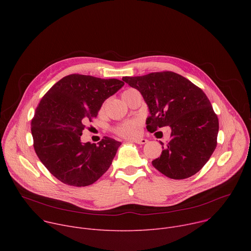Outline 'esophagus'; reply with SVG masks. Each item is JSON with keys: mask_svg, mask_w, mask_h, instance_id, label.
Returning <instances> with one entry per match:
<instances>
[{"mask_svg": "<svg viewBox=\"0 0 251 251\" xmlns=\"http://www.w3.org/2000/svg\"><path fill=\"white\" fill-rule=\"evenodd\" d=\"M132 142L136 143V144H140V145H143V144H146V143L148 142L147 139H144V138H138V139H135L133 140Z\"/></svg>", "mask_w": 251, "mask_h": 251, "instance_id": "34e87169", "label": "esophagus"}]
</instances>
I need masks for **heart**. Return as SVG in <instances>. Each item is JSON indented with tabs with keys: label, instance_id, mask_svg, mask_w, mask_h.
<instances>
[{
	"label": "heart",
	"instance_id": "obj_1",
	"mask_svg": "<svg viewBox=\"0 0 251 251\" xmlns=\"http://www.w3.org/2000/svg\"><path fill=\"white\" fill-rule=\"evenodd\" d=\"M129 90H132V89H128L126 90L125 92L129 91ZM124 92V93H125ZM138 127H139V122L137 120H130V121H127L123 124H121L118 128H117V133L123 137H133L134 135H136L137 133V130H138Z\"/></svg>",
	"mask_w": 251,
	"mask_h": 251
}]
</instances>
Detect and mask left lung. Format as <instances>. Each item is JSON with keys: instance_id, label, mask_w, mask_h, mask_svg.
Returning a JSON list of instances; mask_svg holds the SVG:
<instances>
[{"instance_id": "8db88e82", "label": "left lung", "mask_w": 251, "mask_h": 251, "mask_svg": "<svg viewBox=\"0 0 251 251\" xmlns=\"http://www.w3.org/2000/svg\"><path fill=\"white\" fill-rule=\"evenodd\" d=\"M123 81L137 89L148 105L146 120L151 133L170 126L171 140L152 165L163 175L183 180L197 174L217 147L219 119L203 93L184 76L172 73H152L125 76Z\"/></svg>"}]
</instances>
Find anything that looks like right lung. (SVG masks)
Returning a JSON list of instances; mask_svg holds the SVG:
<instances>
[{
	"label": "right lung",
	"mask_w": 251,
	"mask_h": 251,
	"mask_svg": "<svg viewBox=\"0 0 251 251\" xmlns=\"http://www.w3.org/2000/svg\"><path fill=\"white\" fill-rule=\"evenodd\" d=\"M123 85L114 78L70 75L42 98L31 120L33 148L45 167L63 184L89 186L109 169L121 142L104 137L96 145L82 143L80 136L103 102Z\"/></svg>",
	"instance_id": "right-lung-1"
}]
</instances>
